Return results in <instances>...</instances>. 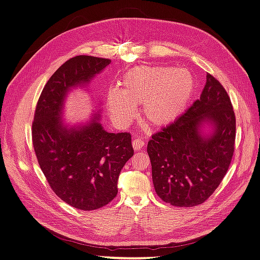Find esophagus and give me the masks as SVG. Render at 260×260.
Masks as SVG:
<instances>
[{
	"label": "esophagus",
	"mask_w": 260,
	"mask_h": 260,
	"mask_svg": "<svg viewBox=\"0 0 260 260\" xmlns=\"http://www.w3.org/2000/svg\"><path fill=\"white\" fill-rule=\"evenodd\" d=\"M144 144H145L144 141L141 139V138H138V139H136L135 141H133V143H132L133 149H135V151H140V149L143 148Z\"/></svg>",
	"instance_id": "34e87169"
}]
</instances>
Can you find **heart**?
<instances>
[{
    "label": "heart",
    "instance_id": "heart-1",
    "mask_svg": "<svg viewBox=\"0 0 260 260\" xmlns=\"http://www.w3.org/2000/svg\"><path fill=\"white\" fill-rule=\"evenodd\" d=\"M121 90L107 94L111 116L118 122H127L135 115V106L143 104L142 114L152 127H164L182 114L195 92V78L185 68H133L121 79Z\"/></svg>",
    "mask_w": 260,
    "mask_h": 260
}]
</instances>
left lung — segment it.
I'll return each instance as SVG.
<instances>
[{
    "label": "left lung",
    "instance_id": "left-lung-1",
    "mask_svg": "<svg viewBox=\"0 0 260 260\" xmlns=\"http://www.w3.org/2000/svg\"><path fill=\"white\" fill-rule=\"evenodd\" d=\"M203 122L214 125L202 136ZM235 115L226 91L214 76L187 111L156 132L147 153L157 195L170 205L193 207L205 202L221 183L232 160Z\"/></svg>",
    "mask_w": 260,
    "mask_h": 260
}]
</instances>
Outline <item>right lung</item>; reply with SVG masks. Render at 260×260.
Here are the masks:
<instances>
[{"mask_svg":"<svg viewBox=\"0 0 260 260\" xmlns=\"http://www.w3.org/2000/svg\"><path fill=\"white\" fill-rule=\"evenodd\" d=\"M111 59L79 55L68 59L46 82L32 121V144L40 168L60 200L80 210L111 203L117 181L133 156L131 135L106 132L95 116L80 128L67 129L60 112L70 88L88 83Z\"/></svg>","mask_w":260,"mask_h":260,"instance_id":"add662e5","label":"right lung"}]
</instances>
